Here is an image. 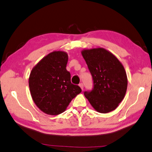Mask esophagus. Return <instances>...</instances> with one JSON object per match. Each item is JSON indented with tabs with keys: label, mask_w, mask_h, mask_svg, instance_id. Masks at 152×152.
I'll return each mask as SVG.
<instances>
[{
	"label": "esophagus",
	"mask_w": 152,
	"mask_h": 152,
	"mask_svg": "<svg viewBox=\"0 0 152 152\" xmlns=\"http://www.w3.org/2000/svg\"><path fill=\"white\" fill-rule=\"evenodd\" d=\"M79 86H80V87L81 88L82 90H83V89H84V84H83V83H80V84H79Z\"/></svg>",
	"instance_id": "esophagus-1"
}]
</instances>
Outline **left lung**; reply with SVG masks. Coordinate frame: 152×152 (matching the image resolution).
I'll list each match as a JSON object with an SVG mask.
<instances>
[{
	"instance_id": "8db88e82",
	"label": "left lung",
	"mask_w": 152,
	"mask_h": 152,
	"mask_svg": "<svg viewBox=\"0 0 152 152\" xmlns=\"http://www.w3.org/2000/svg\"><path fill=\"white\" fill-rule=\"evenodd\" d=\"M82 55L93 79L94 88L84 91L91 106L101 113L113 111L125 96V70L115 55L103 48L85 49Z\"/></svg>"
}]
</instances>
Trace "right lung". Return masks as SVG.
Returning <instances> with one entry per match:
<instances>
[{"mask_svg":"<svg viewBox=\"0 0 152 152\" xmlns=\"http://www.w3.org/2000/svg\"><path fill=\"white\" fill-rule=\"evenodd\" d=\"M68 59L66 53L53 51L41 59L29 75L32 99L45 113H62L82 91L78 86L71 83L70 73L66 68Z\"/></svg>","mask_w":152,"mask_h":152,"instance_id":"right-lung-1","label":"right lung"}]
</instances>
